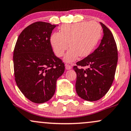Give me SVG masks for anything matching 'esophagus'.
<instances>
[{
  "instance_id": "34e87169",
  "label": "esophagus",
  "mask_w": 131,
  "mask_h": 131,
  "mask_svg": "<svg viewBox=\"0 0 131 131\" xmlns=\"http://www.w3.org/2000/svg\"><path fill=\"white\" fill-rule=\"evenodd\" d=\"M65 68H66V70H71V69L72 68V67L71 65H70V64H66Z\"/></svg>"
}]
</instances>
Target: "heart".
Returning a JSON list of instances; mask_svg holds the SVG:
<instances>
[{
    "label": "heart",
    "instance_id": "1",
    "mask_svg": "<svg viewBox=\"0 0 131 131\" xmlns=\"http://www.w3.org/2000/svg\"><path fill=\"white\" fill-rule=\"evenodd\" d=\"M101 36V27L95 22H82L64 25L60 33H54L50 37V44L55 54L59 57L64 55V61L71 63L79 56L85 57L92 52ZM69 45H68V42Z\"/></svg>",
    "mask_w": 131,
    "mask_h": 131
}]
</instances>
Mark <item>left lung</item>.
<instances>
[{"label": "left lung", "mask_w": 131, "mask_h": 131, "mask_svg": "<svg viewBox=\"0 0 131 131\" xmlns=\"http://www.w3.org/2000/svg\"><path fill=\"white\" fill-rule=\"evenodd\" d=\"M103 37L99 47L73 67L76 72L75 90L83 100L95 101L105 95L112 84L118 62L117 47L111 31L100 23ZM78 66L86 67V69Z\"/></svg>", "instance_id": "left-lung-1"}]
</instances>
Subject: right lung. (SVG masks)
Wrapping results in <instances>:
<instances>
[{
    "mask_svg": "<svg viewBox=\"0 0 131 131\" xmlns=\"http://www.w3.org/2000/svg\"><path fill=\"white\" fill-rule=\"evenodd\" d=\"M57 25L36 22L19 36L13 52L14 72L18 88L35 103L48 101L55 93L56 82L64 64L54 55L50 39Z\"/></svg>",
    "mask_w": 131,
    "mask_h": 131,
    "instance_id": "add662e5",
    "label": "right lung"
}]
</instances>
